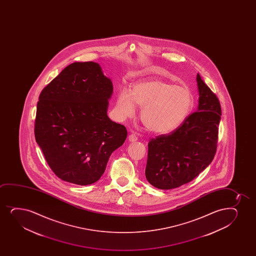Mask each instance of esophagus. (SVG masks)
Segmentation results:
<instances>
[{
    "mask_svg": "<svg viewBox=\"0 0 256 256\" xmlns=\"http://www.w3.org/2000/svg\"><path fill=\"white\" fill-rule=\"evenodd\" d=\"M128 138H129L130 142H136L138 141V135H136V133H132V134L128 136Z\"/></svg>",
    "mask_w": 256,
    "mask_h": 256,
    "instance_id": "esophagus-1",
    "label": "esophagus"
}]
</instances>
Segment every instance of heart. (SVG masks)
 <instances>
[{
    "label": "heart",
    "instance_id": "obj_1",
    "mask_svg": "<svg viewBox=\"0 0 256 256\" xmlns=\"http://www.w3.org/2000/svg\"><path fill=\"white\" fill-rule=\"evenodd\" d=\"M135 104L142 106L141 120L148 130L164 134L180 126L190 112L193 96L186 86L151 78L136 82L130 93L118 94L116 109L121 118L132 117Z\"/></svg>",
    "mask_w": 256,
    "mask_h": 256
}]
</instances>
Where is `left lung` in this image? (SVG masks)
<instances>
[{"mask_svg":"<svg viewBox=\"0 0 256 256\" xmlns=\"http://www.w3.org/2000/svg\"><path fill=\"white\" fill-rule=\"evenodd\" d=\"M198 111L186 117L174 132L151 138L145 175L160 190L178 188L194 180L214 158L221 106L216 94L196 76Z\"/></svg>","mask_w":256,"mask_h":256,"instance_id":"left-lung-1","label":"left lung"}]
</instances>
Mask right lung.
<instances>
[{
	"mask_svg": "<svg viewBox=\"0 0 256 256\" xmlns=\"http://www.w3.org/2000/svg\"><path fill=\"white\" fill-rule=\"evenodd\" d=\"M112 93V81L92 62L68 66L42 90L36 141L60 180L78 186L96 182L126 141V128L106 115Z\"/></svg>",
	"mask_w": 256,
	"mask_h": 256,
	"instance_id": "obj_1",
	"label": "right lung"
}]
</instances>
